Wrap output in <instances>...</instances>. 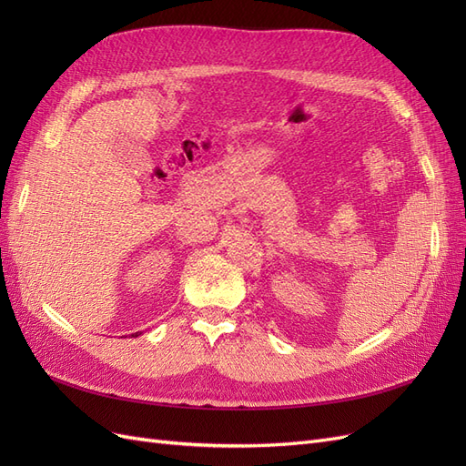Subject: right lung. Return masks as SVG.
<instances>
[{
	"label": "right lung",
	"instance_id": "right-lung-1",
	"mask_svg": "<svg viewBox=\"0 0 466 466\" xmlns=\"http://www.w3.org/2000/svg\"><path fill=\"white\" fill-rule=\"evenodd\" d=\"M132 336H139V334H137V332H136V334H132Z\"/></svg>",
	"mask_w": 466,
	"mask_h": 466
}]
</instances>
